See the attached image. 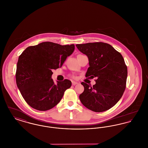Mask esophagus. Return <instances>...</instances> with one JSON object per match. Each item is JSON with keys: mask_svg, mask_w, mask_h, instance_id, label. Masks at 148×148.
<instances>
[{"mask_svg": "<svg viewBox=\"0 0 148 148\" xmlns=\"http://www.w3.org/2000/svg\"><path fill=\"white\" fill-rule=\"evenodd\" d=\"M71 82H72V84H73V85H75L78 84V83H77V82H75V81H72Z\"/></svg>", "mask_w": 148, "mask_h": 148, "instance_id": "obj_1", "label": "esophagus"}]
</instances>
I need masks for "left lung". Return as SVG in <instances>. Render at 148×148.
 I'll return each instance as SVG.
<instances>
[{
	"label": "left lung",
	"mask_w": 148,
	"mask_h": 148,
	"mask_svg": "<svg viewBox=\"0 0 148 148\" xmlns=\"http://www.w3.org/2000/svg\"><path fill=\"white\" fill-rule=\"evenodd\" d=\"M76 46L88 58L89 67L86 77H97L96 84L92 86L81 83L84 87V92L79 95L82 103L95 112L109 110L118 102L126 88L127 71L123 57L105 42H89Z\"/></svg>",
	"instance_id": "obj_1"
}]
</instances>
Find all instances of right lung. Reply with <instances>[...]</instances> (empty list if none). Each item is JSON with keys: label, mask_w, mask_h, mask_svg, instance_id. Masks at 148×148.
<instances>
[{"label": "right lung", "mask_w": 148, "mask_h": 148, "mask_svg": "<svg viewBox=\"0 0 148 148\" xmlns=\"http://www.w3.org/2000/svg\"><path fill=\"white\" fill-rule=\"evenodd\" d=\"M74 49V44L61 45L45 42L29 47L21 53L17 63L16 83L28 105L46 111L60 102L71 82L65 79L55 84L51 69L62 67Z\"/></svg>", "instance_id": "1"}]
</instances>
